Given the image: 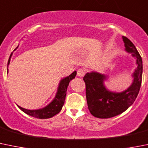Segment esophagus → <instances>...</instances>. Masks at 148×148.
<instances>
[{
	"label": "esophagus",
	"instance_id": "obj_1",
	"mask_svg": "<svg viewBox=\"0 0 148 148\" xmlns=\"http://www.w3.org/2000/svg\"><path fill=\"white\" fill-rule=\"evenodd\" d=\"M85 70L82 69H78V71H77V76H78L79 77H82L85 75Z\"/></svg>",
	"mask_w": 148,
	"mask_h": 148
}]
</instances>
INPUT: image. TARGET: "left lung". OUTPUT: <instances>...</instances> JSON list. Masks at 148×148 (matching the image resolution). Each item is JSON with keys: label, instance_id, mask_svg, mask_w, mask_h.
Listing matches in <instances>:
<instances>
[{"label": "left lung", "instance_id": "obj_1", "mask_svg": "<svg viewBox=\"0 0 148 148\" xmlns=\"http://www.w3.org/2000/svg\"><path fill=\"white\" fill-rule=\"evenodd\" d=\"M123 40L125 51L132 53L137 64L132 75L133 82L128 89L121 93L108 90L103 85L107 77L98 72L87 73L83 77L88 110L96 118H110L121 114L132 105L139 93L143 77V60L133 43L125 36H123Z\"/></svg>", "mask_w": 148, "mask_h": 148}]
</instances>
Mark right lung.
Returning <instances> with one entry per match:
<instances>
[{
    "instance_id": "obj_1",
    "label": "right lung",
    "mask_w": 148,
    "mask_h": 148,
    "mask_svg": "<svg viewBox=\"0 0 148 148\" xmlns=\"http://www.w3.org/2000/svg\"><path fill=\"white\" fill-rule=\"evenodd\" d=\"M10 58H9V61H8V66H9V63H10ZM76 75H77V71H74L69 77H65L63 79H61L60 84H59L58 88V92L56 93V96L54 98L53 100L52 101V102L49 103L47 107H44L42 109H40V110H26V109L19 107V106L18 107L25 113H26L28 115L34 117V118H40V119H46V118H52V117L55 116V114H57L58 113L60 112V110H61L62 107H63V104H64L65 99H66V91H67V88L69 86V84L70 81L71 79L75 78Z\"/></svg>"
}]
</instances>
